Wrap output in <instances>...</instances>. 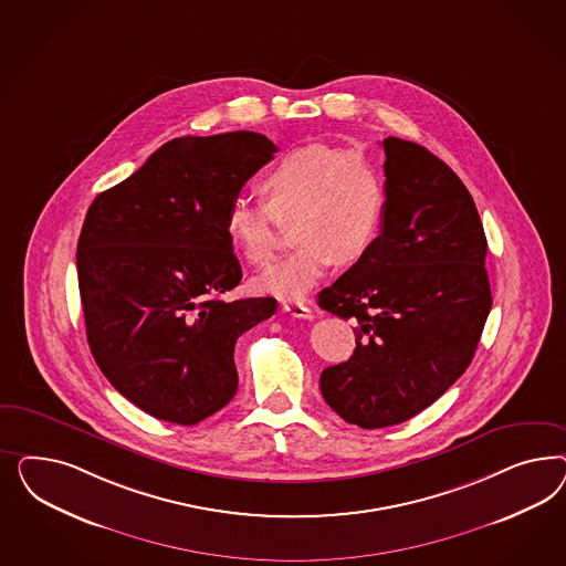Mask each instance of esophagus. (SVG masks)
I'll list each match as a JSON object with an SVG mask.
<instances>
[{
	"mask_svg": "<svg viewBox=\"0 0 566 566\" xmlns=\"http://www.w3.org/2000/svg\"><path fill=\"white\" fill-rule=\"evenodd\" d=\"M282 308H284L286 313L294 315V317H298V319H311V317H313L311 307L303 305V303H282Z\"/></svg>",
	"mask_w": 566,
	"mask_h": 566,
	"instance_id": "obj_1",
	"label": "esophagus"
}]
</instances>
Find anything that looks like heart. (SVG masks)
Listing matches in <instances>:
<instances>
[{
  "label": "heart",
  "instance_id": "1",
  "mask_svg": "<svg viewBox=\"0 0 566 566\" xmlns=\"http://www.w3.org/2000/svg\"><path fill=\"white\" fill-rule=\"evenodd\" d=\"M265 203L234 199L226 232L251 265L272 263L275 220L294 218L298 247L255 280L258 291L277 298H303L336 263L365 258L381 232L388 192L374 159L355 149L311 143L284 155L261 180Z\"/></svg>",
  "mask_w": 566,
  "mask_h": 566
}]
</instances>
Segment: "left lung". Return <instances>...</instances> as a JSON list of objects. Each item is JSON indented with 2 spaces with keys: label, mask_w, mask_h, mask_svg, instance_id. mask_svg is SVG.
Masks as SVG:
<instances>
[{
  "label": "left lung",
  "mask_w": 566,
  "mask_h": 566,
  "mask_svg": "<svg viewBox=\"0 0 566 566\" xmlns=\"http://www.w3.org/2000/svg\"><path fill=\"white\" fill-rule=\"evenodd\" d=\"M381 147V232L319 292V307L357 319V348L322 371V396L363 429L402 423L444 395L471 365L492 308L488 240L471 192L426 147L396 137Z\"/></svg>",
  "instance_id": "obj_1"
}]
</instances>
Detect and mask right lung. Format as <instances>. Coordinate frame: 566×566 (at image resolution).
<instances>
[{"label":"right lung","instance_id":"1","mask_svg":"<svg viewBox=\"0 0 566 566\" xmlns=\"http://www.w3.org/2000/svg\"><path fill=\"white\" fill-rule=\"evenodd\" d=\"M237 130L161 145L86 211L76 249L86 340L109 384L155 419L195 426L239 388L234 344L277 301H222L242 270L226 232L230 203L274 159Z\"/></svg>","mask_w":566,"mask_h":566}]
</instances>
